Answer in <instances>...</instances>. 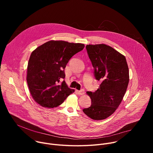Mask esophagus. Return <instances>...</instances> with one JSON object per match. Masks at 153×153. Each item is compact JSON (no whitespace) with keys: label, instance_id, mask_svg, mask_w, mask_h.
I'll use <instances>...</instances> for the list:
<instances>
[{"label":"esophagus","instance_id":"esophagus-1","mask_svg":"<svg viewBox=\"0 0 153 153\" xmlns=\"http://www.w3.org/2000/svg\"><path fill=\"white\" fill-rule=\"evenodd\" d=\"M76 91H77V94H78L79 95H83V94H84V93H85L83 90H80V91L77 90Z\"/></svg>","mask_w":153,"mask_h":153}]
</instances>
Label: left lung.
Returning <instances> with one entry per match:
<instances>
[{"mask_svg":"<svg viewBox=\"0 0 153 153\" xmlns=\"http://www.w3.org/2000/svg\"><path fill=\"white\" fill-rule=\"evenodd\" d=\"M96 80L101 82L95 92L87 91L91 105L83 110L93 120H103L113 114L120 104L129 83L125 57L105 44L87 45Z\"/></svg>","mask_w":153,"mask_h":153,"instance_id":"8db88e82","label":"left lung"}]
</instances>
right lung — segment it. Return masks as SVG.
Here are the masks:
<instances>
[{
    "label": "right lung",
    "mask_w": 153,
    "mask_h": 153,
    "mask_svg": "<svg viewBox=\"0 0 153 153\" xmlns=\"http://www.w3.org/2000/svg\"><path fill=\"white\" fill-rule=\"evenodd\" d=\"M85 47L82 43L50 40L31 54L27 80L33 99L40 106L54 108L62 104L74 93L63 80L65 68L70 59Z\"/></svg>",
    "instance_id": "1"
}]
</instances>
